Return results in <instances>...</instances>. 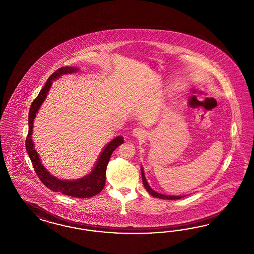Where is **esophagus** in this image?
<instances>
[{
    "label": "esophagus",
    "mask_w": 254,
    "mask_h": 254,
    "mask_svg": "<svg viewBox=\"0 0 254 254\" xmlns=\"http://www.w3.org/2000/svg\"><path fill=\"white\" fill-rule=\"evenodd\" d=\"M132 135L134 137H137V138H142V137L145 136V131L141 127H135L132 131Z\"/></svg>",
    "instance_id": "obj_1"
}]
</instances>
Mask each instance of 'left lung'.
Listing matches in <instances>:
<instances>
[{
  "label": "left lung",
  "instance_id": "1",
  "mask_svg": "<svg viewBox=\"0 0 254 254\" xmlns=\"http://www.w3.org/2000/svg\"><path fill=\"white\" fill-rule=\"evenodd\" d=\"M140 172H141V177H142V184L144 186L145 190L148 191L153 197H156V198H159V199H163V200H178V199H181L185 196H168V195H164V194H160V193L156 192L155 190H153L150 186H149L147 181H146V178H145V175L143 173V169L142 167H140Z\"/></svg>",
  "mask_w": 254,
  "mask_h": 254
}]
</instances>
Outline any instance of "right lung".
Returning <instances> with one entry per match:
<instances>
[{
    "instance_id": "obj_1",
    "label": "right lung",
    "mask_w": 254,
    "mask_h": 254,
    "mask_svg": "<svg viewBox=\"0 0 254 254\" xmlns=\"http://www.w3.org/2000/svg\"><path fill=\"white\" fill-rule=\"evenodd\" d=\"M77 67L71 66H63L59 69L56 70L51 77L48 79L45 83L44 87L41 89L38 96H36L35 100L33 101L30 111H29V132L27 135L26 150L30 159L32 161L35 172L40 179V181L50 190L55 192H61L67 196H72L76 198H90L100 192L104 186L106 181V170L109 160L115 149L117 148L120 144L124 142V138L122 136H118L114 138V140L110 141L103 151L101 152L100 157L96 161V166L91 174L79 178L77 180H60L54 177L50 174L45 167L42 165L41 160L38 157L36 151L34 148V142L32 140V133H33V123L35 118V114L39 110L40 106L47 96V94L52 86L53 79H57L64 74H70L73 72L78 71Z\"/></svg>"
}]
</instances>
